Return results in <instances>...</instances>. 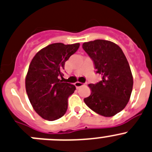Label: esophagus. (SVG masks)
I'll use <instances>...</instances> for the list:
<instances>
[{"mask_svg":"<svg viewBox=\"0 0 152 152\" xmlns=\"http://www.w3.org/2000/svg\"><path fill=\"white\" fill-rule=\"evenodd\" d=\"M84 85V83H82V82H76V83H75V86L77 88H80V87L83 86Z\"/></svg>","mask_w":152,"mask_h":152,"instance_id":"esophagus-1","label":"esophagus"}]
</instances>
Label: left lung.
<instances>
[{"label":"left lung","mask_w":152,"mask_h":152,"mask_svg":"<svg viewBox=\"0 0 152 152\" xmlns=\"http://www.w3.org/2000/svg\"><path fill=\"white\" fill-rule=\"evenodd\" d=\"M82 48L94 61L96 73L102 80L90 84L91 94L84 99L92 110L110 117L125 108L133 88L130 66L121 48L106 40L85 42Z\"/></svg>","instance_id":"left-lung-1"}]
</instances>
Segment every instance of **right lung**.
I'll return each instance as SVG.
<instances>
[{"instance_id":"add662e5","label":"right lung","mask_w":152,"mask_h":152,"mask_svg":"<svg viewBox=\"0 0 152 152\" xmlns=\"http://www.w3.org/2000/svg\"><path fill=\"white\" fill-rule=\"evenodd\" d=\"M79 45L52 44L39 50L31 61L25 79L26 91L33 109L45 120H58L67 111V99L76 87L59 77L64 76L65 61Z\"/></svg>"}]
</instances>
